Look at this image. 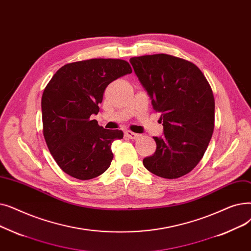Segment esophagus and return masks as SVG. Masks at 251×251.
Masks as SVG:
<instances>
[{
  "mask_svg": "<svg viewBox=\"0 0 251 251\" xmlns=\"http://www.w3.org/2000/svg\"><path fill=\"white\" fill-rule=\"evenodd\" d=\"M125 135H126V137H127V138H129V139H132V140H137V139L140 138V135H139V134L130 132V130H126Z\"/></svg>",
  "mask_w": 251,
  "mask_h": 251,
  "instance_id": "esophagus-1",
  "label": "esophagus"
}]
</instances>
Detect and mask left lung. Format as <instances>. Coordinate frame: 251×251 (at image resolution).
I'll return each mask as SVG.
<instances>
[{"mask_svg": "<svg viewBox=\"0 0 251 251\" xmlns=\"http://www.w3.org/2000/svg\"><path fill=\"white\" fill-rule=\"evenodd\" d=\"M147 91L153 109L161 113L163 137H153L156 151L143 159L152 174L177 178L192 171L207 149L214 128V98L201 70L168 54L129 59Z\"/></svg>", "mask_w": 251, "mask_h": 251, "instance_id": "left-lung-1", "label": "left lung"}]
</instances>
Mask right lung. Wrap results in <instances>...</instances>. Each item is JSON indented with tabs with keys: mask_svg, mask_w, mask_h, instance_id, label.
Segmentation results:
<instances>
[{
	"mask_svg": "<svg viewBox=\"0 0 251 251\" xmlns=\"http://www.w3.org/2000/svg\"><path fill=\"white\" fill-rule=\"evenodd\" d=\"M132 74L122 59H90L57 70L42 96L43 134L53 158L64 173L78 180L102 175L113 159L112 142L123 139L121 129H106L93 114L107 86Z\"/></svg>",
	"mask_w": 251,
	"mask_h": 251,
	"instance_id": "1",
	"label": "right lung"
}]
</instances>
